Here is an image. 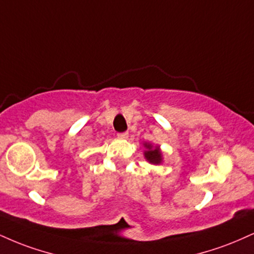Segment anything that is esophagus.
<instances>
[{
	"mask_svg": "<svg viewBox=\"0 0 254 254\" xmlns=\"http://www.w3.org/2000/svg\"><path fill=\"white\" fill-rule=\"evenodd\" d=\"M118 138H121V139H127V137H129V133L127 132H121V133H118Z\"/></svg>",
	"mask_w": 254,
	"mask_h": 254,
	"instance_id": "esophagus-1",
	"label": "esophagus"
}]
</instances>
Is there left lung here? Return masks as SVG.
Here are the masks:
<instances>
[{
    "mask_svg": "<svg viewBox=\"0 0 254 254\" xmlns=\"http://www.w3.org/2000/svg\"><path fill=\"white\" fill-rule=\"evenodd\" d=\"M143 146H144V158L149 162L150 164H154V166H158L163 162V154H162L160 145H154L152 143L144 142L143 143Z\"/></svg>",
    "mask_w": 254,
    "mask_h": 254,
    "instance_id": "left-lung-1",
    "label": "left lung"
}]
</instances>
